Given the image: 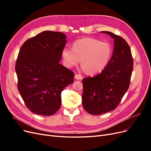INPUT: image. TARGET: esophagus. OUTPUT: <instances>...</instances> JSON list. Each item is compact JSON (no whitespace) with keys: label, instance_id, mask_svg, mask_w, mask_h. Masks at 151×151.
Here are the masks:
<instances>
[{"label":"esophagus","instance_id":"34e87169","mask_svg":"<svg viewBox=\"0 0 151 151\" xmlns=\"http://www.w3.org/2000/svg\"><path fill=\"white\" fill-rule=\"evenodd\" d=\"M75 79H76L77 80H81L82 79H83V77H82L79 74H76L75 75Z\"/></svg>","mask_w":151,"mask_h":151}]
</instances>
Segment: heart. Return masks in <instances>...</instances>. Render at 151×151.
I'll list each match as a JSON object with an SVG mask.
<instances>
[{
  "label": "heart",
  "mask_w": 151,
  "mask_h": 151,
  "mask_svg": "<svg viewBox=\"0 0 151 151\" xmlns=\"http://www.w3.org/2000/svg\"><path fill=\"white\" fill-rule=\"evenodd\" d=\"M113 50L111 45L106 42L91 38L77 40L72 45V48L62 49L63 62L67 67L71 68L80 62L82 68L91 74L103 71L110 60Z\"/></svg>",
  "instance_id": "obj_1"
}]
</instances>
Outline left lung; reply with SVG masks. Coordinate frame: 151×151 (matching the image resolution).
I'll list each match as a JSON object with an SVG mask.
<instances>
[{"mask_svg":"<svg viewBox=\"0 0 151 151\" xmlns=\"http://www.w3.org/2000/svg\"><path fill=\"white\" fill-rule=\"evenodd\" d=\"M101 33L114 39L113 55L99 74L83 80V107L93 115H101L117 107L129 88L133 70V58L126 41L111 32Z\"/></svg>","mask_w":151,"mask_h":151,"instance_id":"obj_1","label":"left lung"}]
</instances>
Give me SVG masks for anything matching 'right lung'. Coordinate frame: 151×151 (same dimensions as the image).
<instances>
[{
  "label": "right lung",
  "instance_id": "add662e5",
  "mask_svg": "<svg viewBox=\"0 0 151 151\" xmlns=\"http://www.w3.org/2000/svg\"><path fill=\"white\" fill-rule=\"evenodd\" d=\"M66 36L45 31L26 40L16 63L17 89L29 110L50 116L60 107L61 93L74 83V72L61 65Z\"/></svg>",
  "mask_w": 151,
  "mask_h": 151
}]
</instances>
